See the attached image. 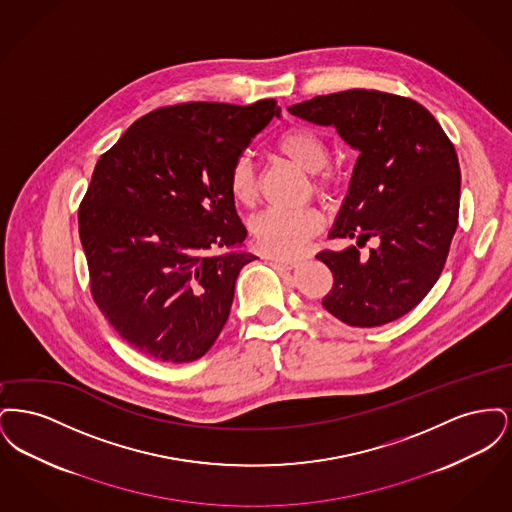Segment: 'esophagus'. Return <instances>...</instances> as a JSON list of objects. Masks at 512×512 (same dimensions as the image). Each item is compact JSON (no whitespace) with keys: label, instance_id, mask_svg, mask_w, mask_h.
<instances>
[{"label":"esophagus","instance_id":"obj_1","mask_svg":"<svg viewBox=\"0 0 512 512\" xmlns=\"http://www.w3.org/2000/svg\"><path fill=\"white\" fill-rule=\"evenodd\" d=\"M274 265H278V267L288 268V270H292V268H297L299 265V261L297 259H284V257H272L270 259Z\"/></svg>","mask_w":512,"mask_h":512}]
</instances>
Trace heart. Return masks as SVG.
<instances>
[{
	"mask_svg": "<svg viewBox=\"0 0 512 512\" xmlns=\"http://www.w3.org/2000/svg\"><path fill=\"white\" fill-rule=\"evenodd\" d=\"M274 147L295 163L299 169L311 174L322 171L330 159L326 142L317 132L309 128H290L286 130ZM228 188L232 197L240 205H253L259 188L253 163L247 155L234 159L228 172ZM324 219L315 207H297L282 209L270 207L257 215L251 222V232L259 247L270 255L288 257L299 253L305 244L322 228Z\"/></svg>",
	"mask_w": 512,
	"mask_h": 512,
	"instance_id": "1",
	"label": "heart"
}]
</instances>
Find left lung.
Instances as JSON below:
<instances>
[{
	"label": "left lung",
	"instance_id": "left-lung-1",
	"mask_svg": "<svg viewBox=\"0 0 512 512\" xmlns=\"http://www.w3.org/2000/svg\"><path fill=\"white\" fill-rule=\"evenodd\" d=\"M288 111L334 126L359 151L330 238H351L359 247L370 238L380 242L368 259L355 245L318 253L334 274L324 309L359 328L407 315L438 282L457 230L455 147L420 103L376 90L318 96Z\"/></svg>",
	"mask_w": 512,
	"mask_h": 512
}]
</instances>
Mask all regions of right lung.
<instances>
[{
  "label": "right lung",
  "mask_w": 512,
  "mask_h": 512,
  "mask_svg": "<svg viewBox=\"0 0 512 512\" xmlns=\"http://www.w3.org/2000/svg\"><path fill=\"white\" fill-rule=\"evenodd\" d=\"M272 117L274 99L161 107L99 157L78 211L92 295L147 357L192 363L219 338L236 278L257 259L228 172Z\"/></svg>",
  "instance_id": "1"
}]
</instances>
